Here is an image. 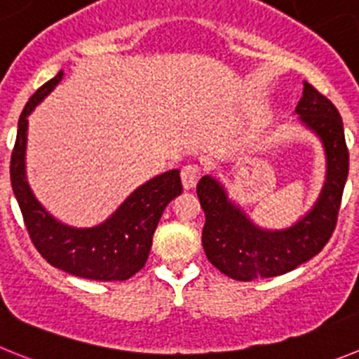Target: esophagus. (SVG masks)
Here are the masks:
<instances>
[{"instance_id": "34e87169", "label": "esophagus", "mask_w": 359, "mask_h": 359, "mask_svg": "<svg viewBox=\"0 0 359 359\" xmlns=\"http://www.w3.org/2000/svg\"><path fill=\"white\" fill-rule=\"evenodd\" d=\"M180 179H182V186L184 189H193V187L196 186V182H198L200 179V170L196 166H193V164H187V166L182 168V172H180Z\"/></svg>"}]
</instances>
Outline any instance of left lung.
<instances>
[{
    "mask_svg": "<svg viewBox=\"0 0 359 359\" xmlns=\"http://www.w3.org/2000/svg\"><path fill=\"white\" fill-rule=\"evenodd\" d=\"M295 114L297 121L320 141L325 159L318 198L295 224L283 229L256 224L241 203L231 198L225 184L212 175H203L196 186L205 212L203 250L212 266L231 279L283 276L316 256L334 231L348 175L344 121L337 107L308 82Z\"/></svg>",
    "mask_w": 359,
    "mask_h": 359,
    "instance_id": "8db88e82",
    "label": "left lung"
}]
</instances>
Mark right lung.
I'll return each mask as SVG.
<instances>
[{
    "label": "right lung",
    "instance_id": "right-lung-1",
    "mask_svg": "<svg viewBox=\"0 0 359 359\" xmlns=\"http://www.w3.org/2000/svg\"><path fill=\"white\" fill-rule=\"evenodd\" d=\"M64 79L60 69L28 100L18 123L12 151L11 182L32 241L55 268L93 280L130 279L144 266L163 211L182 193L180 170H170L137 186L111 216L93 225L75 227L55 218L32 191L27 179L28 116Z\"/></svg>",
    "mask_w": 359,
    "mask_h": 359
}]
</instances>
